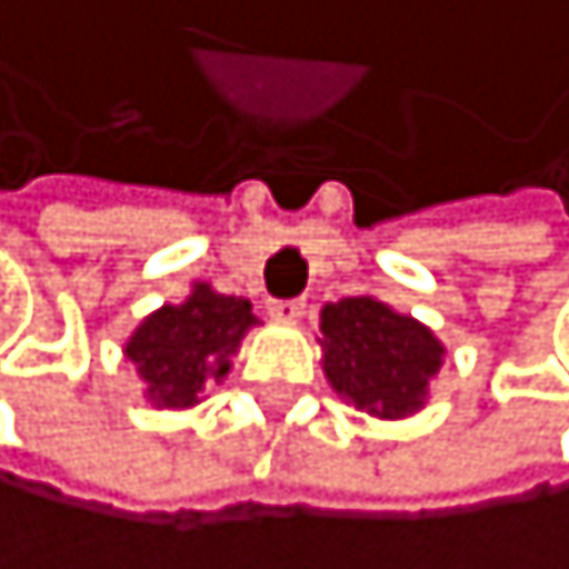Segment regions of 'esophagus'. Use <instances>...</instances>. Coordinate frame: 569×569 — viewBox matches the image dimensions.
Masks as SVG:
<instances>
[{
    "mask_svg": "<svg viewBox=\"0 0 569 569\" xmlns=\"http://www.w3.org/2000/svg\"><path fill=\"white\" fill-rule=\"evenodd\" d=\"M270 318L277 321H299L302 313H307V302L302 299H270Z\"/></svg>",
    "mask_w": 569,
    "mask_h": 569,
    "instance_id": "esophagus-1",
    "label": "esophagus"
}]
</instances>
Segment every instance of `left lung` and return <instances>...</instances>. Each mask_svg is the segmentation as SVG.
I'll list each match as a JSON object with an SVG mask.
<instances>
[{
    "label": "left lung",
    "instance_id": "8db88e82",
    "mask_svg": "<svg viewBox=\"0 0 569 569\" xmlns=\"http://www.w3.org/2000/svg\"><path fill=\"white\" fill-rule=\"evenodd\" d=\"M446 347L409 313L372 296H347L321 310V366L339 398L380 420L423 409Z\"/></svg>",
    "mask_w": 569,
    "mask_h": 569
}]
</instances>
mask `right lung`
Returning a JSON list of instances; mask_svg holds the SVG:
<instances>
[{
  "instance_id": "obj_1",
  "label": "right lung",
  "mask_w": 569,
  "mask_h": 569,
  "mask_svg": "<svg viewBox=\"0 0 569 569\" xmlns=\"http://www.w3.org/2000/svg\"><path fill=\"white\" fill-rule=\"evenodd\" d=\"M256 325L251 302L222 296L197 281L182 302L152 310L127 339L123 355L146 380V398L157 409H189L200 401L203 383H219L230 372L240 339Z\"/></svg>"
}]
</instances>
